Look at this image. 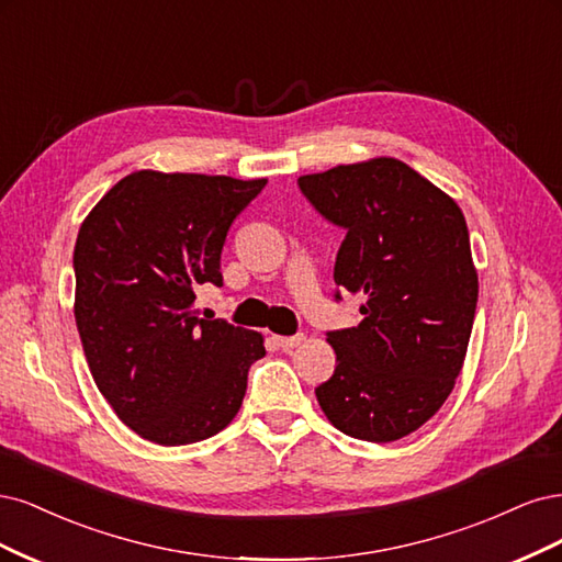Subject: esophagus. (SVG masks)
I'll use <instances>...</instances> for the list:
<instances>
[{
  "mask_svg": "<svg viewBox=\"0 0 562 562\" xmlns=\"http://www.w3.org/2000/svg\"><path fill=\"white\" fill-rule=\"evenodd\" d=\"M276 342L282 350H294L296 346H301V342H303V336L301 334L299 336H278Z\"/></svg>",
  "mask_w": 562,
  "mask_h": 562,
  "instance_id": "esophagus-1",
  "label": "esophagus"
}]
</instances>
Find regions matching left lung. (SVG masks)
Returning <instances> with one entry per match:
<instances>
[{
    "label": "left lung",
    "instance_id": "1",
    "mask_svg": "<svg viewBox=\"0 0 562 562\" xmlns=\"http://www.w3.org/2000/svg\"><path fill=\"white\" fill-rule=\"evenodd\" d=\"M299 189L346 231L336 301L367 296L357 327L327 334L336 369L317 402L348 437L396 441L443 406L467 355L479 278L464 214L396 158L303 175Z\"/></svg>",
    "mask_w": 562,
    "mask_h": 562
}]
</instances>
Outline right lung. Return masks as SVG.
<instances>
[{"mask_svg":"<svg viewBox=\"0 0 562 562\" xmlns=\"http://www.w3.org/2000/svg\"><path fill=\"white\" fill-rule=\"evenodd\" d=\"M266 179L139 170L86 216L75 247V317L98 390L158 446L214 437L266 355L257 331L198 319V284L222 286L231 224Z\"/></svg>","mask_w":562,"mask_h":562,"instance_id":"1","label":"right lung"}]
</instances>
